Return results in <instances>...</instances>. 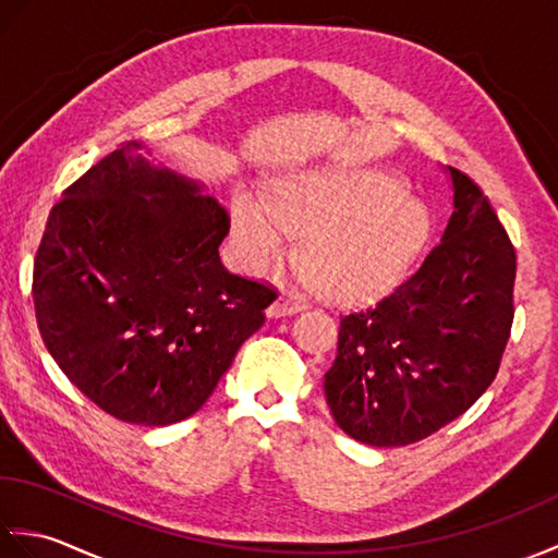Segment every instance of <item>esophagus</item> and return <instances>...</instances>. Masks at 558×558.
<instances>
[{
	"mask_svg": "<svg viewBox=\"0 0 558 558\" xmlns=\"http://www.w3.org/2000/svg\"><path fill=\"white\" fill-rule=\"evenodd\" d=\"M302 310H304V300H302V298H298V294H292V292H282L280 298L268 306V316L278 318V316L298 314V312H302Z\"/></svg>",
	"mask_w": 558,
	"mask_h": 558,
	"instance_id": "34e87169",
	"label": "esophagus"
}]
</instances>
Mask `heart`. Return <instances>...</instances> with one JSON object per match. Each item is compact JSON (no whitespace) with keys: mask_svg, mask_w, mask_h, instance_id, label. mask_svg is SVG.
I'll return each instance as SVG.
<instances>
[{"mask_svg":"<svg viewBox=\"0 0 558 558\" xmlns=\"http://www.w3.org/2000/svg\"><path fill=\"white\" fill-rule=\"evenodd\" d=\"M432 216L398 174L360 165H314L282 177L270 204L252 189L232 201V234L244 264L264 270L302 232L300 260L328 298L364 302L402 280L429 240Z\"/></svg>","mask_w":558,"mask_h":558,"instance_id":"heart-1","label":"heart"}]
</instances>
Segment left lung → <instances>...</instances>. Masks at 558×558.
Here are the masks:
<instances>
[{"label":"left lung","instance_id":"obj_1","mask_svg":"<svg viewBox=\"0 0 558 558\" xmlns=\"http://www.w3.org/2000/svg\"><path fill=\"white\" fill-rule=\"evenodd\" d=\"M444 172L450 216L441 242L388 298L340 318L324 376L336 424L366 446H408L460 417L499 374L511 336V236L468 174Z\"/></svg>","mask_w":558,"mask_h":558}]
</instances>
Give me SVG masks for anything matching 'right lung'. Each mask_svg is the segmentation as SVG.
I'll list each match as a JSON object with an SVG mask.
<instances>
[{"mask_svg": "<svg viewBox=\"0 0 558 558\" xmlns=\"http://www.w3.org/2000/svg\"><path fill=\"white\" fill-rule=\"evenodd\" d=\"M126 141L52 206L33 260L47 352L112 417H192L264 326L276 292L225 270L228 213L208 186Z\"/></svg>", "mask_w": 558, "mask_h": 558, "instance_id": "1", "label": "right lung"}]
</instances>
